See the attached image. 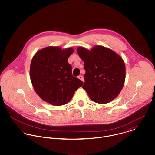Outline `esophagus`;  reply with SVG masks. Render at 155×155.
<instances>
[{
  "label": "esophagus",
  "instance_id": "1",
  "mask_svg": "<svg viewBox=\"0 0 155 155\" xmlns=\"http://www.w3.org/2000/svg\"><path fill=\"white\" fill-rule=\"evenodd\" d=\"M78 78H79L80 80H81L82 82H84V77H83L82 76H78Z\"/></svg>",
  "mask_w": 155,
  "mask_h": 155
}]
</instances>
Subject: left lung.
Masks as SVG:
<instances>
[{"mask_svg": "<svg viewBox=\"0 0 155 155\" xmlns=\"http://www.w3.org/2000/svg\"><path fill=\"white\" fill-rule=\"evenodd\" d=\"M77 52L84 62L85 83L82 88L98 104L115 99L124 85L126 69L122 58L109 48L95 45L90 50L79 46Z\"/></svg>", "mask_w": 155, "mask_h": 155, "instance_id": "left-lung-1", "label": "left lung"}]
</instances>
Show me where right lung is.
<instances>
[{"label": "right lung", "mask_w": 155, "mask_h": 155, "mask_svg": "<svg viewBox=\"0 0 155 155\" xmlns=\"http://www.w3.org/2000/svg\"><path fill=\"white\" fill-rule=\"evenodd\" d=\"M73 52V48L50 46L38 51L32 58L30 78L33 87L42 100L51 105L66 104L84 84L73 76L67 61Z\"/></svg>", "instance_id": "obj_1"}]
</instances>
